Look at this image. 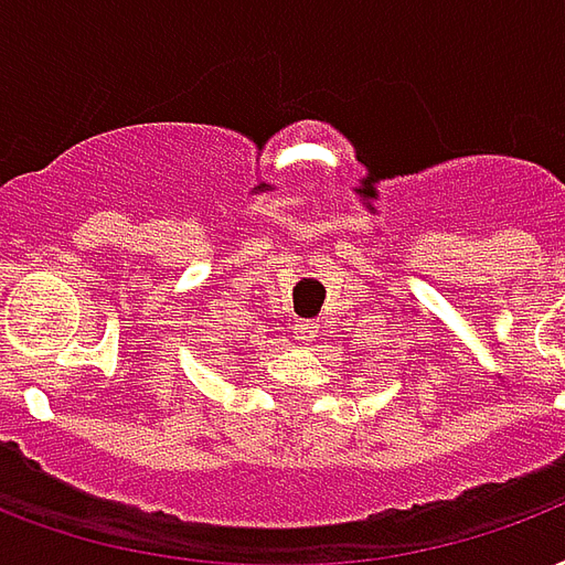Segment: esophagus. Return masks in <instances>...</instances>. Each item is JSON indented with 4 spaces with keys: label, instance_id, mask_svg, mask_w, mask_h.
<instances>
[{
    "label": "esophagus",
    "instance_id": "1",
    "mask_svg": "<svg viewBox=\"0 0 565 565\" xmlns=\"http://www.w3.org/2000/svg\"><path fill=\"white\" fill-rule=\"evenodd\" d=\"M294 332H296V341H315L317 323H311V320H299Z\"/></svg>",
    "mask_w": 565,
    "mask_h": 565
}]
</instances>
